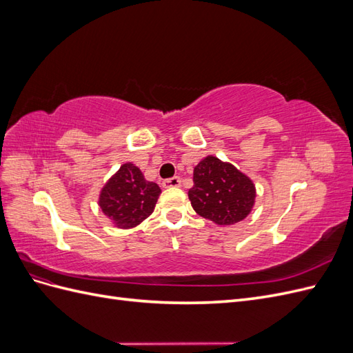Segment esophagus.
<instances>
[{"label": "esophagus", "mask_w": 353, "mask_h": 353, "mask_svg": "<svg viewBox=\"0 0 353 353\" xmlns=\"http://www.w3.org/2000/svg\"><path fill=\"white\" fill-rule=\"evenodd\" d=\"M162 185L165 188H175V187H179L181 185V178L179 176H172V178H168L165 179Z\"/></svg>", "instance_id": "34e87169"}]
</instances>
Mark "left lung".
Segmentation results:
<instances>
[{
    "mask_svg": "<svg viewBox=\"0 0 353 353\" xmlns=\"http://www.w3.org/2000/svg\"><path fill=\"white\" fill-rule=\"evenodd\" d=\"M193 181L188 199L200 216L218 225H234L252 212L254 184L234 165L206 156L194 168Z\"/></svg>",
    "mask_w": 353,
    "mask_h": 353,
    "instance_id": "left-lung-1",
    "label": "left lung"
}]
</instances>
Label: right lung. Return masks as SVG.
Masks as SVG:
<instances>
[{"label": "right lung", "mask_w": 353, "mask_h": 353, "mask_svg": "<svg viewBox=\"0 0 353 353\" xmlns=\"http://www.w3.org/2000/svg\"><path fill=\"white\" fill-rule=\"evenodd\" d=\"M162 190L134 163H123L100 191L99 206L114 227L128 230L153 213Z\"/></svg>", "instance_id": "right-lung-1"}]
</instances>
